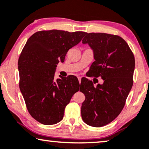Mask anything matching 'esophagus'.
<instances>
[{"label":"esophagus","instance_id":"1","mask_svg":"<svg viewBox=\"0 0 149 149\" xmlns=\"http://www.w3.org/2000/svg\"><path fill=\"white\" fill-rule=\"evenodd\" d=\"M78 80H79V82H81V77H80V76H78Z\"/></svg>","mask_w":149,"mask_h":149}]
</instances>
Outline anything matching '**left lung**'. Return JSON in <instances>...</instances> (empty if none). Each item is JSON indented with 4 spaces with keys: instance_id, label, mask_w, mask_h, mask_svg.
Masks as SVG:
<instances>
[{
    "instance_id": "8db88e82",
    "label": "left lung",
    "mask_w": 149,
    "mask_h": 149,
    "mask_svg": "<svg viewBox=\"0 0 149 149\" xmlns=\"http://www.w3.org/2000/svg\"><path fill=\"white\" fill-rule=\"evenodd\" d=\"M82 43L94 52L91 76L102 77V84L81 80L80 91L85 95L81 114L85 123L100 127L114 120L123 109L133 86L135 58L125 41L118 35L86 33Z\"/></svg>"
}]
</instances>
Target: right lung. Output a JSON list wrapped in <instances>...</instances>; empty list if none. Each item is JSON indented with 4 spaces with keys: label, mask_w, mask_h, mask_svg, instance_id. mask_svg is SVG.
Masks as SVG:
<instances>
[{
    "label": "right lung",
    "mask_w": 149,
    "mask_h": 149,
    "mask_svg": "<svg viewBox=\"0 0 149 149\" xmlns=\"http://www.w3.org/2000/svg\"><path fill=\"white\" fill-rule=\"evenodd\" d=\"M86 33L59 30L41 31L26 43L18 60L19 89L31 116L43 125L63 119L65 108L79 91L74 76L54 79L57 64L78 44Z\"/></svg>",
    "instance_id": "obj_1"
}]
</instances>
